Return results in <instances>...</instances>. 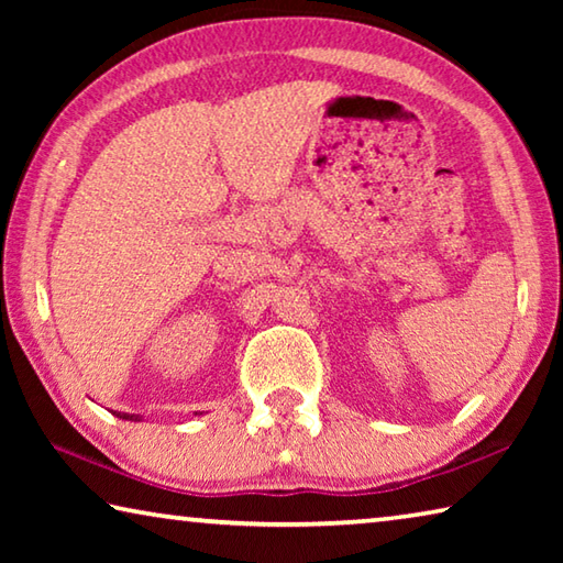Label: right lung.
<instances>
[{
	"instance_id": "obj_1",
	"label": "right lung",
	"mask_w": 563,
	"mask_h": 563,
	"mask_svg": "<svg viewBox=\"0 0 563 563\" xmlns=\"http://www.w3.org/2000/svg\"><path fill=\"white\" fill-rule=\"evenodd\" d=\"M119 419H129V422H141L139 415H129V412H113ZM198 415V412H196Z\"/></svg>"
}]
</instances>
